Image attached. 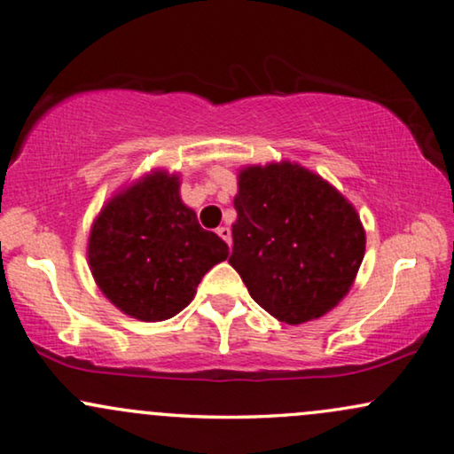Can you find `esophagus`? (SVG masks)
<instances>
[{
    "label": "esophagus",
    "instance_id": "1",
    "mask_svg": "<svg viewBox=\"0 0 454 454\" xmlns=\"http://www.w3.org/2000/svg\"><path fill=\"white\" fill-rule=\"evenodd\" d=\"M218 236L230 247V240H232V232H230V228L220 226V228H218Z\"/></svg>",
    "mask_w": 454,
    "mask_h": 454
}]
</instances>
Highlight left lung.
<instances>
[{
	"instance_id": "left-lung-1",
	"label": "left lung",
	"mask_w": 454,
	"mask_h": 454,
	"mask_svg": "<svg viewBox=\"0 0 454 454\" xmlns=\"http://www.w3.org/2000/svg\"><path fill=\"white\" fill-rule=\"evenodd\" d=\"M228 263L251 298L282 323L323 317L346 296L366 234L352 203L298 164L239 175Z\"/></svg>"
}]
</instances>
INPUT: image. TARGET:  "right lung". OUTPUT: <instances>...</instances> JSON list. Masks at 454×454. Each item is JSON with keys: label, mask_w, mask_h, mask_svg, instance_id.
Wrapping results in <instances>:
<instances>
[{"label": "right lung", "mask_w": 454, "mask_h": 454, "mask_svg": "<svg viewBox=\"0 0 454 454\" xmlns=\"http://www.w3.org/2000/svg\"><path fill=\"white\" fill-rule=\"evenodd\" d=\"M228 257L178 197V178L154 172L119 193L94 222L88 261L102 294L139 321H166Z\"/></svg>", "instance_id": "right-lung-1"}]
</instances>
